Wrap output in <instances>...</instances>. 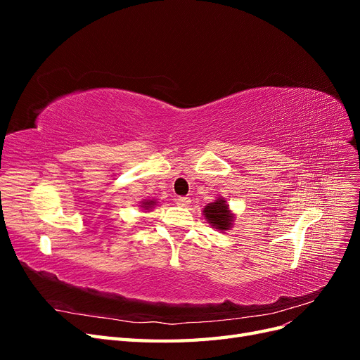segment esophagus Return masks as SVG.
Returning a JSON list of instances; mask_svg holds the SVG:
<instances>
[{"instance_id": "34e87169", "label": "esophagus", "mask_w": 360, "mask_h": 360, "mask_svg": "<svg viewBox=\"0 0 360 360\" xmlns=\"http://www.w3.org/2000/svg\"><path fill=\"white\" fill-rule=\"evenodd\" d=\"M189 202H191V200H189L188 197H177V198H176V204H177V205H181V207L189 205Z\"/></svg>"}]
</instances>
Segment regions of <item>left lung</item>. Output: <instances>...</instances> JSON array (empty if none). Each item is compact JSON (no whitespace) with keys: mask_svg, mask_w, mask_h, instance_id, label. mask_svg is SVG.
Instances as JSON below:
<instances>
[{"mask_svg":"<svg viewBox=\"0 0 360 360\" xmlns=\"http://www.w3.org/2000/svg\"><path fill=\"white\" fill-rule=\"evenodd\" d=\"M204 217L213 228L219 231L230 230L234 222V214L228 209V204L224 198H217L214 202L207 204L204 207Z\"/></svg>","mask_w":360,"mask_h":360,"instance_id":"left-lung-1","label":"left lung"}]
</instances>
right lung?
<instances>
[{
    "instance_id": "obj_1",
    "label": "right lung",
    "mask_w": 360,
    "mask_h": 360,
    "mask_svg": "<svg viewBox=\"0 0 360 360\" xmlns=\"http://www.w3.org/2000/svg\"><path fill=\"white\" fill-rule=\"evenodd\" d=\"M153 205H156V201H155V200H144V201H141V207H143L144 210H150Z\"/></svg>"
}]
</instances>
